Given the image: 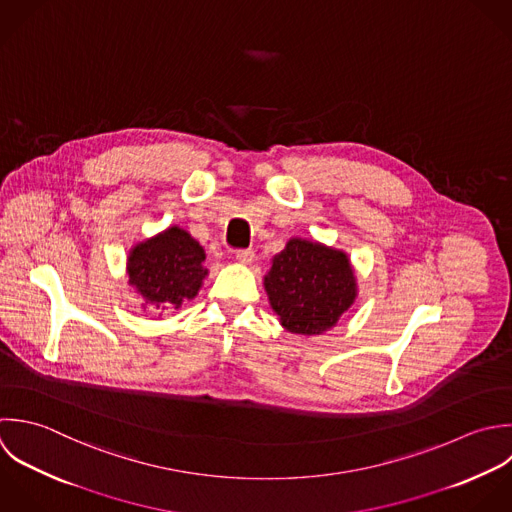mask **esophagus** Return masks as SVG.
I'll return each mask as SVG.
<instances>
[{
    "label": "esophagus",
    "instance_id": "esophagus-1",
    "mask_svg": "<svg viewBox=\"0 0 512 512\" xmlns=\"http://www.w3.org/2000/svg\"><path fill=\"white\" fill-rule=\"evenodd\" d=\"M235 259H237V263H241V265H251V263L255 261V253H253L251 249H245V251H237Z\"/></svg>",
    "mask_w": 512,
    "mask_h": 512
}]
</instances>
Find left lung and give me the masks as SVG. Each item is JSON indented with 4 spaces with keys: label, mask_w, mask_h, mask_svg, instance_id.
Instances as JSON below:
<instances>
[{
    "label": "left lung",
    "mask_w": 512,
    "mask_h": 512,
    "mask_svg": "<svg viewBox=\"0 0 512 512\" xmlns=\"http://www.w3.org/2000/svg\"><path fill=\"white\" fill-rule=\"evenodd\" d=\"M263 287L281 327L303 337L323 335L337 327L359 297L349 255L303 237H291L271 259Z\"/></svg>",
    "instance_id": "obj_1"
}]
</instances>
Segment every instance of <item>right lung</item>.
<instances>
[{
	"label": "right lung",
	"instance_id": "obj_1",
	"mask_svg": "<svg viewBox=\"0 0 512 512\" xmlns=\"http://www.w3.org/2000/svg\"><path fill=\"white\" fill-rule=\"evenodd\" d=\"M205 249L179 225L137 241L127 255L129 287L151 309H179L199 295L209 269Z\"/></svg>",
	"mask_w": 512,
	"mask_h": 512
}]
</instances>
